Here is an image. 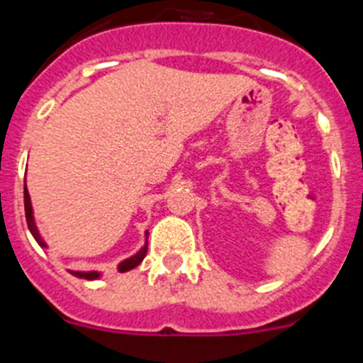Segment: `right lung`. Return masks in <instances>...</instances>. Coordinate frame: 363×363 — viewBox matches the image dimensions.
Wrapping results in <instances>:
<instances>
[{
  "instance_id": "obj_1",
  "label": "right lung",
  "mask_w": 363,
  "mask_h": 363,
  "mask_svg": "<svg viewBox=\"0 0 363 363\" xmlns=\"http://www.w3.org/2000/svg\"><path fill=\"white\" fill-rule=\"evenodd\" d=\"M23 198H25V216H27V225H28V230L32 233V236L36 238V242L40 243L41 247H47V243L41 240L40 233H38V227L36 223H34V214H32V203H30V196H28V191H27V185H25V191H23ZM147 255V243L145 245L140 249V251L136 252L134 256H130V258L123 259L120 265H118V271L120 272H127L130 271V269H134L136 265L142 264V259L145 258ZM70 274H74V277L78 278H85V280H98L99 278V272L98 271H89V272H83V271H70Z\"/></svg>"
}]
</instances>
